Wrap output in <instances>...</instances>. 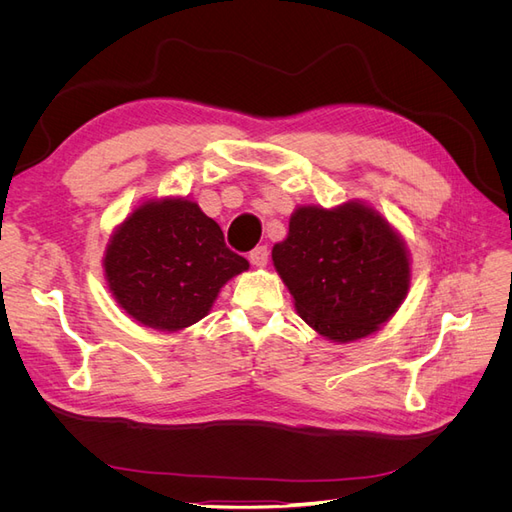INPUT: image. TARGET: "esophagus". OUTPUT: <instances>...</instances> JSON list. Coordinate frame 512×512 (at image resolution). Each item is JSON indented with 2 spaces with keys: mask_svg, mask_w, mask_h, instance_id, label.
I'll use <instances>...</instances> for the list:
<instances>
[{
  "mask_svg": "<svg viewBox=\"0 0 512 512\" xmlns=\"http://www.w3.org/2000/svg\"><path fill=\"white\" fill-rule=\"evenodd\" d=\"M250 262H252L254 267H258V269L267 267V262H269V250H267V245L254 247V250L250 252Z\"/></svg>",
  "mask_w": 512,
  "mask_h": 512,
  "instance_id": "obj_1",
  "label": "esophagus"
}]
</instances>
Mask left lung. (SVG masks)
Returning a JSON list of instances; mask_svg holds the SVG:
<instances>
[{
	"mask_svg": "<svg viewBox=\"0 0 512 512\" xmlns=\"http://www.w3.org/2000/svg\"><path fill=\"white\" fill-rule=\"evenodd\" d=\"M271 258L297 314L339 344L376 333L410 290L406 241L363 200L297 207Z\"/></svg>",
	"mask_w": 512,
	"mask_h": 512,
	"instance_id": "obj_1",
	"label": "left lung"
}]
</instances>
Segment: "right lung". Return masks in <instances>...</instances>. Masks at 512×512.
Returning a JSON list of instances; mask_svg holds the SVG:
<instances>
[{"mask_svg":"<svg viewBox=\"0 0 512 512\" xmlns=\"http://www.w3.org/2000/svg\"><path fill=\"white\" fill-rule=\"evenodd\" d=\"M108 290L143 327L175 333L205 318L222 286L250 269L218 222L181 196L149 198L115 230L102 258Z\"/></svg>","mask_w":512,"mask_h":512,"instance_id":"obj_1","label":"right lung"}]
</instances>
